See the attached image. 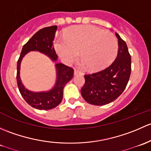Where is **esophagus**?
Returning a JSON list of instances; mask_svg holds the SVG:
<instances>
[{"mask_svg": "<svg viewBox=\"0 0 151 151\" xmlns=\"http://www.w3.org/2000/svg\"><path fill=\"white\" fill-rule=\"evenodd\" d=\"M78 75H83V73L75 70H74V76H78Z\"/></svg>", "mask_w": 151, "mask_h": 151, "instance_id": "1", "label": "esophagus"}]
</instances>
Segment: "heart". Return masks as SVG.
Here are the masks:
<instances>
[{"label": "heart", "instance_id": "obj_1", "mask_svg": "<svg viewBox=\"0 0 151 151\" xmlns=\"http://www.w3.org/2000/svg\"><path fill=\"white\" fill-rule=\"evenodd\" d=\"M54 48L65 63L76 60L80 52L82 65L97 72L114 61L119 45L112 32L94 25H79L67 29L65 37H57Z\"/></svg>", "mask_w": 151, "mask_h": 151}]
</instances>
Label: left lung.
<instances>
[{"instance_id": "1", "label": "left lung", "mask_w": 151, "mask_h": 151, "mask_svg": "<svg viewBox=\"0 0 151 151\" xmlns=\"http://www.w3.org/2000/svg\"><path fill=\"white\" fill-rule=\"evenodd\" d=\"M119 42L118 55L108 68L85 75L81 90L83 98L94 105H105L116 100L125 89L131 74V56L125 41L116 32Z\"/></svg>"}]
</instances>
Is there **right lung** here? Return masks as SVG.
<instances>
[{
	"instance_id": "obj_1",
	"label": "right lung",
	"mask_w": 151,
	"mask_h": 151,
	"mask_svg": "<svg viewBox=\"0 0 151 151\" xmlns=\"http://www.w3.org/2000/svg\"><path fill=\"white\" fill-rule=\"evenodd\" d=\"M57 26H51L38 30L23 46L17 61V81L20 94L24 100L32 108L38 110H51L60 105L63 96V88L66 83L73 77V70L63 63H57L58 56L53 46L54 35ZM29 51H38L46 55L55 63L56 81L50 90L32 92L27 90L20 78V67L23 57Z\"/></svg>"
}]
</instances>
